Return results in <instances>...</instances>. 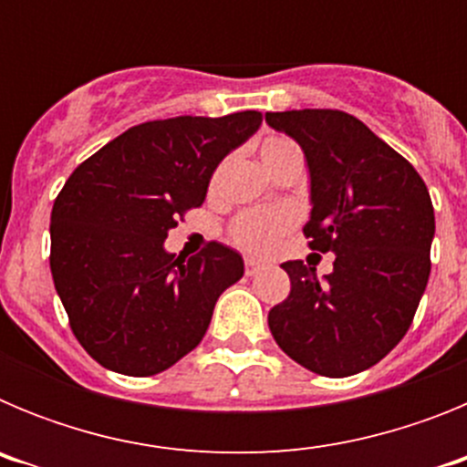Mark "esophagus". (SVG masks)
<instances>
[{"instance_id":"esophagus-1","label":"esophagus","mask_w":467,"mask_h":467,"mask_svg":"<svg viewBox=\"0 0 467 467\" xmlns=\"http://www.w3.org/2000/svg\"><path fill=\"white\" fill-rule=\"evenodd\" d=\"M259 269H262V262H259V259H254V257L245 259V274L247 275H254Z\"/></svg>"}]
</instances>
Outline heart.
Here are the masks:
<instances>
[{
	"instance_id": "1",
	"label": "heart",
	"mask_w": 467,
	"mask_h": 467,
	"mask_svg": "<svg viewBox=\"0 0 467 467\" xmlns=\"http://www.w3.org/2000/svg\"><path fill=\"white\" fill-rule=\"evenodd\" d=\"M290 147H295V144L285 138L264 140L262 161L266 163L271 156L283 150H290ZM290 224L292 217L283 210H247V213L238 214L236 222L231 224V238L247 253L262 254L269 253Z\"/></svg>"
}]
</instances>
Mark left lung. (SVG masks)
I'll return each instance as SVG.
<instances>
[{
    "instance_id": "left-lung-1",
    "label": "left lung",
    "mask_w": 467,
    "mask_h": 467,
    "mask_svg": "<svg viewBox=\"0 0 467 467\" xmlns=\"http://www.w3.org/2000/svg\"><path fill=\"white\" fill-rule=\"evenodd\" d=\"M306 156L311 250L334 254L316 266L285 262L290 296L269 311L275 344L301 367L341 379L369 369L410 329L431 275L435 213L410 161L339 109L266 111Z\"/></svg>"
}]
</instances>
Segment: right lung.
Wrapping results in <instances>:
<instances>
[{"label":"right lung","instance_id":"1","mask_svg":"<svg viewBox=\"0 0 467 467\" xmlns=\"http://www.w3.org/2000/svg\"><path fill=\"white\" fill-rule=\"evenodd\" d=\"M259 126L253 109L140 123L69 175L51 213V274L74 337L102 367L151 377L201 344L243 257L210 243L184 262L163 243Z\"/></svg>","mask_w":467,"mask_h":467}]
</instances>
